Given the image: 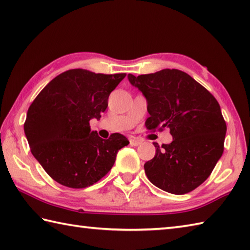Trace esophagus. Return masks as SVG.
<instances>
[{
  "mask_svg": "<svg viewBox=\"0 0 250 250\" xmlns=\"http://www.w3.org/2000/svg\"><path fill=\"white\" fill-rule=\"evenodd\" d=\"M129 144L132 146H137L141 145V140L137 139V138H129Z\"/></svg>",
  "mask_w": 250,
  "mask_h": 250,
  "instance_id": "esophagus-1",
  "label": "esophagus"
}]
</instances>
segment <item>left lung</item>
<instances>
[{"label": "left lung", "instance_id": "obj_1", "mask_svg": "<svg viewBox=\"0 0 250 250\" xmlns=\"http://www.w3.org/2000/svg\"><path fill=\"white\" fill-rule=\"evenodd\" d=\"M145 96L149 130L168 128L169 145L153 142L155 155L145 164L149 180L161 190L186 194L205 181L223 153L227 125L209 91L177 69L127 75Z\"/></svg>", "mask_w": 250, "mask_h": 250}]
</instances>
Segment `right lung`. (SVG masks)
<instances>
[{
	"instance_id": "obj_1",
	"label": "right lung",
	"mask_w": 250,
	"mask_h": 250,
	"mask_svg": "<svg viewBox=\"0 0 250 250\" xmlns=\"http://www.w3.org/2000/svg\"><path fill=\"white\" fill-rule=\"evenodd\" d=\"M125 73L101 74L72 69L56 76L30 105L24 134L31 153L60 185H94L108 174L116 154L129 144L125 136L100 138L89 121L100 120L111 91Z\"/></svg>"
}]
</instances>
